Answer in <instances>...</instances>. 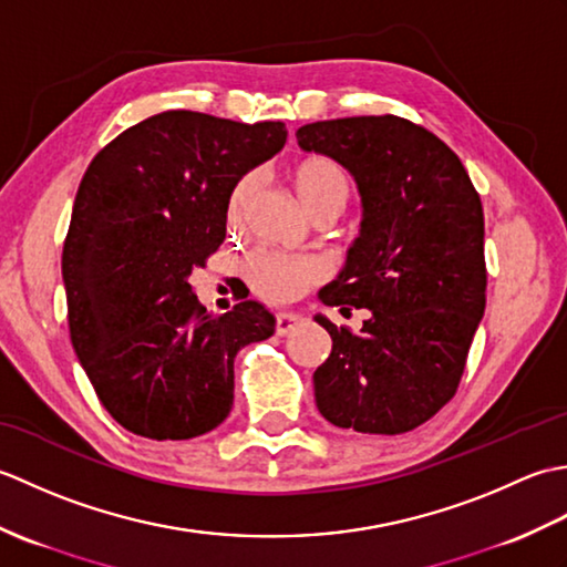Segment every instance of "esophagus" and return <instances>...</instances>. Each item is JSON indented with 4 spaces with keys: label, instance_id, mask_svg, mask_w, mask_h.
Returning a JSON list of instances; mask_svg holds the SVG:
<instances>
[{
    "label": "esophagus",
    "instance_id": "esophagus-1",
    "mask_svg": "<svg viewBox=\"0 0 567 567\" xmlns=\"http://www.w3.org/2000/svg\"><path fill=\"white\" fill-rule=\"evenodd\" d=\"M307 319L305 315H299V311H280L275 319V333L277 336H287L290 331H295L297 327H302Z\"/></svg>",
    "mask_w": 567,
    "mask_h": 567
}]
</instances>
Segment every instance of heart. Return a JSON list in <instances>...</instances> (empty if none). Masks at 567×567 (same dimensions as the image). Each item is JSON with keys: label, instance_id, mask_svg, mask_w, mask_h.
Here are the masks:
<instances>
[{"label": "heart", "instance_id": "heart-1", "mask_svg": "<svg viewBox=\"0 0 567 567\" xmlns=\"http://www.w3.org/2000/svg\"><path fill=\"white\" fill-rule=\"evenodd\" d=\"M287 179L295 189L297 199L302 207L321 219V216H339L351 197V177L343 171V165L336 163L327 155L311 153L297 158ZM252 179L244 177L234 187L231 197H228V224H238L244 216L246 202L250 195ZM246 277L252 290H256L268 302H287V299L297 297L307 285L319 282L327 275V262L317 256H290V252H275V250H256L248 256Z\"/></svg>", "mask_w": 567, "mask_h": 567}]
</instances>
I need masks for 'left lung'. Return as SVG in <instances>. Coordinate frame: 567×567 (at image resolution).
<instances>
[{
	"label": "left lung",
	"mask_w": 567,
	"mask_h": 567,
	"mask_svg": "<svg viewBox=\"0 0 567 567\" xmlns=\"http://www.w3.org/2000/svg\"><path fill=\"white\" fill-rule=\"evenodd\" d=\"M297 143L355 177L360 236L319 299L358 333L317 317L331 355L315 372L321 416L360 433L412 431L453 400L485 315V214L461 158L402 116L307 124Z\"/></svg>",
	"instance_id": "left-lung-1"
}]
</instances>
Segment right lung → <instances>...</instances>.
I'll return each instance as SVG.
<instances>
[{
	"label": "right lung",
	"mask_w": 567,
	"mask_h": 567,
	"mask_svg": "<svg viewBox=\"0 0 567 567\" xmlns=\"http://www.w3.org/2000/svg\"><path fill=\"white\" fill-rule=\"evenodd\" d=\"M282 122L155 114L94 155L63 246L70 341L102 406L126 431L185 441L234 404V358L270 339L275 317L246 299L216 317L189 275L226 238L238 179L285 146Z\"/></svg>",
	"instance_id": "right-lung-1"
}]
</instances>
